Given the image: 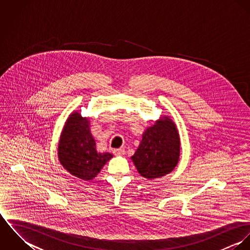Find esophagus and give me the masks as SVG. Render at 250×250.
I'll list each match as a JSON object with an SVG mask.
<instances>
[{
    "label": "esophagus",
    "instance_id": "34e87169",
    "mask_svg": "<svg viewBox=\"0 0 250 250\" xmlns=\"http://www.w3.org/2000/svg\"><path fill=\"white\" fill-rule=\"evenodd\" d=\"M113 154L117 155V156H122L125 154V149L124 148H118V149H114L113 150Z\"/></svg>",
    "mask_w": 250,
    "mask_h": 250
}]
</instances>
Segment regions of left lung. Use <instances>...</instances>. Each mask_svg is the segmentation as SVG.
<instances>
[{"label":"left lung","instance_id":"left-lung-1","mask_svg":"<svg viewBox=\"0 0 250 250\" xmlns=\"http://www.w3.org/2000/svg\"><path fill=\"white\" fill-rule=\"evenodd\" d=\"M180 139L176 125L168 117L147 128L132 160L144 178H161L170 173L178 164Z\"/></svg>","mask_w":250,"mask_h":250}]
</instances>
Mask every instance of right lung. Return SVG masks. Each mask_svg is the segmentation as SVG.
I'll use <instances>...</instances> for the list:
<instances>
[{
    "instance_id": "right-lung-1",
    "label": "right lung",
    "mask_w": 250,
    "mask_h": 250,
    "mask_svg": "<svg viewBox=\"0 0 250 250\" xmlns=\"http://www.w3.org/2000/svg\"><path fill=\"white\" fill-rule=\"evenodd\" d=\"M62 166L73 176L84 181L94 178L112 155L98 153L89 130V121L73 112L64 126L58 148Z\"/></svg>"
}]
</instances>
